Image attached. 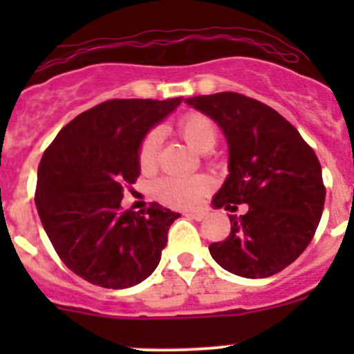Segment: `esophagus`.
I'll return each instance as SVG.
<instances>
[{"label":"esophagus","mask_w":354,"mask_h":354,"mask_svg":"<svg viewBox=\"0 0 354 354\" xmlns=\"http://www.w3.org/2000/svg\"><path fill=\"white\" fill-rule=\"evenodd\" d=\"M185 216L190 217V219H195V221H202L203 219V212H187Z\"/></svg>","instance_id":"1"}]
</instances>
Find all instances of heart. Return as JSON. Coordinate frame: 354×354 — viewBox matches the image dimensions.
Masks as SVG:
<instances>
[{"mask_svg":"<svg viewBox=\"0 0 354 354\" xmlns=\"http://www.w3.org/2000/svg\"><path fill=\"white\" fill-rule=\"evenodd\" d=\"M178 131L188 145L198 154H209L217 144V128L210 118L194 113L181 118ZM162 135L159 130H152L142 142L138 152V162L144 171H151L157 162ZM210 188L209 178L205 176H171L157 181L156 194L164 203L173 207H192Z\"/></svg>","mask_w":354,"mask_h":354,"instance_id":"heart-1","label":"heart"}]
</instances>
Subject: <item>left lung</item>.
I'll return each mask as SVG.
<instances>
[{
    "mask_svg": "<svg viewBox=\"0 0 354 354\" xmlns=\"http://www.w3.org/2000/svg\"><path fill=\"white\" fill-rule=\"evenodd\" d=\"M185 102L216 121L227 142L230 174L212 205L248 209L230 214V236L210 245V255L246 279L281 272L308 246L322 217L326 188L315 152L277 111L246 95L219 92Z\"/></svg>",
    "mask_w": 354,
    "mask_h": 354,
    "instance_id": "obj_1",
    "label": "left lung"
}]
</instances>
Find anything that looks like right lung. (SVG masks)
<instances>
[{
  "label": "right lung",
  "mask_w": 354,
  "mask_h": 354,
  "mask_svg": "<svg viewBox=\"0 0 354 354\" xmlns=\"http://www.w3.org/2000/svg\"><path fill=\"white\" fill-rule=\"evenodd\" d=\"M183 97L116 99L78 114L42 156L35 207L68 269L95 286L127 289L160 262L167 230L180 214L152 203L121 209L124 185L140 174L142 142Z\"/></svg>",
  "instance_id": "1"
}]
</instances>
